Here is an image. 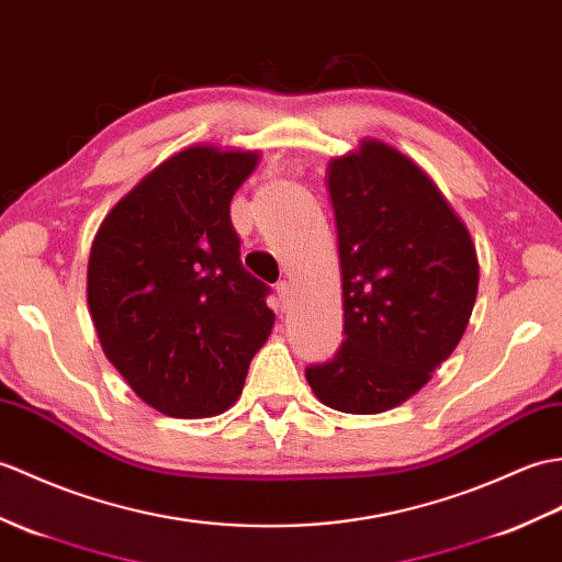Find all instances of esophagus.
Wrapping results in <instances>:
<instances>
[{"label": "esophagus", "instance_id": "obj_1", "mask_svg": "<svg viewBox=\"0 0 562 562\" xmlns=\"http://www.w3.org/2000/svg\"><path fill=\"white\" fill-rule=\"evenodd\" d=\"M276 292H278V299H280V306L282 308L290 306V302H292V284L286 282V280H282V282H278Z\"/></svg>", "mask_w": 562, "mask_h": 562}]
</instances>
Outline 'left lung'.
<instances>
[{
  "label": "left lung",
  "instance_id": "obj_1",
  "mask_svg": "<svg viewBox=\"0 0 562 562\" xmlns=\"http://www.w3.org/2000/svg\"><path fill=\"white\" fill-rule=\"evenodd\" d=\"M328 189L345 342L306 381L325 407L381 414L419 393L460 345L479 290L476 249L424 169L383 140L335 158Z\"/></svg>",
  "mask_w": 562,
  "mask_h": 562
}]
</instances>
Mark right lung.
<instances>
[{"label":"right lung","mask_w":562,"mask_h":562,"mask_svg":"<svg viewBox=\"0 0 562 562\" xmlns=\"http://www.w3.org/2000/svg\"><path fill=\"white\" fill-rule=\"evenodd\" d=\"M256 162V150L184 148L112 207L90 249L88 308L104 357L175 419L229 409L276 323L229 217Z\"/></svg>","instance_id":"right-lung-1"}]
</instances>
